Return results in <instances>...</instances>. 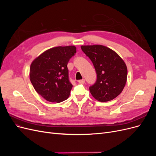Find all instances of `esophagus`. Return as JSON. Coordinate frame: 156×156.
I'll return each instance as SVG.
<instances>
[{
	"label": "esophagus",
	"instance_id": "esophagus-1",
	"mask_svg": "<svg viewBox=\"0 0 156 156\" xmlns=\"http://www.w3.org/2000/svg\"><path fill=\"white\" fill-rule=\"evenodd\" d=\"M79 84H84V83H85V80L84 79H81V80H79V81H78Z\"/></svg>",
	"mask_w": 156,
	"mask_h": 156
}]
</instances>
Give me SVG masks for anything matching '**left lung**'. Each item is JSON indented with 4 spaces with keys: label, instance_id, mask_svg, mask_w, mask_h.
Segmentation results:
<instances>
[{
    "label": "left lung",
    "instance_id": "1",
    "mask_svg": "<svg viewBox=\"0 0 156 156\" xmlns=\"http://www.w3.org/2000/svg\"><path fill=\"white\" fill-rule=\"evenodd\" d=\"M81 49L92 61L97 74L96 83L89 87L92 96L101 102L116 98L127 81V69L124 60L103 45H82Z\"/></svg>",
    "mask_w": 156,
    "mask_h": 156
}]
</instances>
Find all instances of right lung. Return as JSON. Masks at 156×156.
I'll return each mask as SVG.
<instances>
[{
    "label": "right lung",
    "mask_w": 156,
    "mask_h": 156,
    "mask_svg": "<svg viewBox=\"0 0 156 156\" xmlns=\"http://www.w3.org/2000/svg\"><path fill=\"white\" fill-rule=\"evenodd\" d=\"M75 53V46L56 47L45 51L32 62L31 83L47 101L60 103L68 98L73 85L69 79L67 64Z\"/></svg>",
    "instance_id": "right-lung-1"
}]
</instances>
